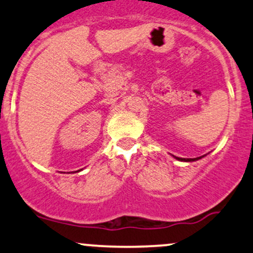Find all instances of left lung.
<instances>
[{"mask_svg": "<svg viewBox=\"0 0 253 253\" xmlns=\"http://www.w3.org/2000/svg\"><path fill=\"white\" fill-rule=\"evenodd\" d=\"M202 157H197V158H178V157H175V158L178 159V161H182V162H195V161H197V159H201Z\"/></svg>", "mask_w": 253, "mask_h": 253, "instance_id": "obj_1", "label": "left lung"}]
</instances>
